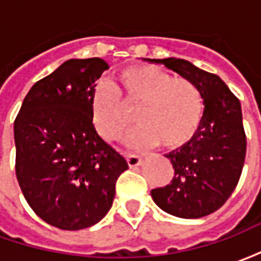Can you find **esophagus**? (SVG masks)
Returning <instances> with one entry per match:
<instances>
[{"label": "esophagus", "mask_w": 261, "mask_h": 261, "mask_svg": "<svg viewBox=\"0 0 261 261\" xmlns=\"http://www.w3.org/2000/svg\"><path fill=\"white\" fill-rule=\"evenodd\" d=\"M127 158V164L130 168H136V166H140L142 164V158L140 155H134V153H127L125 155Z\"/></svg>", "instance_id": "34e87169"}]
</instances>
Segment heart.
<instances>
[{
  "label": "heart",
  "mask_w": 261,
  "mask_h": 261,
  "mask_svg": "<svg viewBox=\"0 0 261 261\" xmlns=\"http://www.w3.org/2000/svg\"><path fill=\"white\" fill-rule=\"evenodd\" d=\"M129 110L137 109L140 127L130 144L147 148L161 144L175 149L190 141L204 112L201 93L186 76H172L148 64H131L117 71L113 86L100 84L92 96L91 114L97 133L117 141L133 124Z\"/></svg>",
  "instance_id": "1"
}]
</instances>
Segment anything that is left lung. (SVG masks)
<instances>
[{"mask_svg":"<svg viewBox=\"0 0 261 261\" xmlns=\"http://www.w3.org/2000/svg\"><path fill=\"white\" fill-rule=\"evenodd\" d=\"M193 81L204 99V113L196 134L165 156L175 176L170 185L153 189L152 200L179 218H201L225 204L241 177L246 156V134L239 99L218 75L181 59L151 60Z\"/></svg>","mask_w":261,"mask_h":261,"instance_id":"left-lung-1","label":"left lung"}]
</instances>
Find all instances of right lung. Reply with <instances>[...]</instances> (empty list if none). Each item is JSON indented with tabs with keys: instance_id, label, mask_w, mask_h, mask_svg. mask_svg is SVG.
Returning <instances> with one entry per match:
<instances>
[{
	"instance_id": "obj_1",
	"label": "right lung",
	"mask_w": 261,
	"mask_h": 261,
	"mask_svg": "<svg viewBox=\"0 0 261 261\" xmlns=\"http://www.w3.org/2000/svg\"><path fill=\"white\" fill-rule=\"evenodd\" d=\"M108 68L97 57L65 61L32 86L15 119L20 190L32 210L60 229L97 224L113 204L119 176L128 169L92 121L95 82Z\"/></svg>"
}]
</instances>
